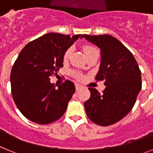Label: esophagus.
Here are the masks:
<instances>
[{
    "instance_id": "34e87169",
    "label": "esophagus",
    "mask_w": 153,
    "mask_h": 153,
    "mask_svg": "<svg viewBox=\"0 0 153 153\" xmlns=\"http://www.w3.org/2000/svg\"><path fill=\"white\" fill-rule=\"evenodd\" d=\"M82 88H83V86H80V85H79V84H76V91H78V90H81V89H82Z\"/></svg>"
}]
</instances>
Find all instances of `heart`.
<instances>
[{
    "instance_id": "b5f03b06",
    "label": "heart",
    "mask_w": 153,
    "mask_h": 153,
    "mask_svg": "<svg viewBox=\"0 0 153 153\" xmlns=\"http://www.w3.org/2000/svg\"><path fill=\"white\" fill-rule=\"evenodd\" d=\"M83 51H84L86 55H88L89 53H90L91 52L96 51V49L94 48V47H91V46H85L84 48H83ZM70 53H71V48H69V49H67V51H65L64 53H63V59L64 61H66V60H68L69 57H70Z\"/></svg>"
}]
</instances>
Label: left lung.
Returning a JSON list of instances; mask_svg holds the SVG:
<instances>
[{
  "label": "left lung",
  "instance_id": "obj_1",
  "mask_svg": "<svg viewBox=\"0 0 153 153\" xmlns=\"http://www.w3.org/2000/svg\"><path fill=\"white\" fill-rule=\"evenodd\" d=\"M82 37L100 49L96 79L104 80L106 86L102 94L89 88L90 98L84 102L85 110L91 121L107 126L122 120L132 109L142 89L141 71L132 53L113 36L83 34Z\"/></svg>",
  "mask_w": 153,
  "mask_h": 153
}]
</instances>
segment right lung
<instances>
[{
  "mask_svg": "<svg viewBox=\"0 0 153 153\" xmlns=\"http://www.w3.org/2000/svg\"><path fill=\"white\" fill-rule=\"evenodd\" d=\"M82 35L49 33L30 42L20 52L10 74L14 102L24 117L45 125L59 120L75 92L66 80L56 89L50 76L63 66V53Z\"/></svg>",
  "mask_w": 153,
  "mask_h": 153,
  "instance_id": "obj_1",
  "label": "right lung"
}]
</instances>
